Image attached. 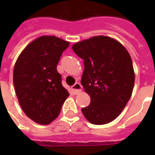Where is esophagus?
Segmentation results:
<instances>
[{
	"label": "esophagus",
	"mask_w": 155,
	"mask_h": 155,
	"mask_svg": "<svg viewBox=\"0 0 155 155\" xmlns=\"http://www.w3.org/2000/svg\"><path fill=\"white\" fill-rule=\"evenodd\" d=\"M81 89H82V86L80 83H75V84L72 86V91L74 92V94H78L81 91Z\"/></svg>",
	"instance_id": "34e87169"
}]
</instances>
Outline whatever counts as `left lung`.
<instances>
[{"label":"left lung","instance_id":"1","mask_svg":"<svg viewBox=\"0 0 155 155\" xmlns=\"http://www.w3.org/2000/svg\"><path fill=\"white\" fill-rule=\"evenodd\" d=\"M84 60L81 84L91 104L81 111L90 123L104 124L115 120L130 101L134 71L129 52L118 41L94 36L72 46Z\"/></svg>","mask_w":155,"mask_h":155}]
</instances>
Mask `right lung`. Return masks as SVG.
I'll list each match as a JSON object with an SVG mask.
<instances>
[{
    "mask_svg": "<svg viewBox=\"0 0 155 155\" xmlns=\"http://www.w3.org/2000/svg\"><path fill=\"white\" fill-rule=\"evenodd\" d=\"M70 42L42 35L22 51L13 71L18 101L27 116L40 124H49L58 117L70 95L61 84L57 64Z\"/></svg>",
    "mask_w": 155,
    "mask_h": 155,
    "instance_id": "1",
    "label": "right lung"
}]
</instances>
